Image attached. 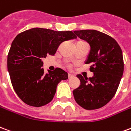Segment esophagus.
<instances>
[{"instance_id":"34e87169","label":"esophagus","mask_w":131,"mask_h":131,"mask_svg":"<svg viewBox=\"0 0 131 131\" xmlns=\"http://www.w3.org/2000/svg\"><path fill=\"white\" fill-rule=\"evenodd\" d=\"M74 77V75H72L71 73H68V78L70 79V78H72V77Z\"/></svg>"}]
</instances>
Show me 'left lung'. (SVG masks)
I'll use <instances>...</instances> for the list:
<instances>
[{"mask_svg":"<svg viewBox=\"0 0 131 131\" xmlns=\"http://www.w3.org/2000/svg\"><path fill=\"white\" fill-rule=\"evenodd\" d=\"M77 37L90 45L86 64L91 63L92 77L77 75L79 87L72 91L77 103L85 110L101 108L111 101L124 73L121 47L114 38L96 30H75Z\"/></svg>","mask_w":131,"mask_h":131,"instance_id":"1","label":"left lung"}]
</instances>
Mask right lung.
Returning a JSON list of instances; mask_svg holds the SVG:
<instances>
[{
	"instance_id": "obj_1",
	"label": "right lung",
	"mask_w": 131,
	"mask_h": 131,
	"mask_svg": "<svg viewBox=\"0 0 131 131\" xmlns=\"http://www.w3.org/2000/svg\"><path fill=\"white\" fill-rule=\"evenodd\" d=\"M77 38L72 31L33 28L16 36L7 56V70L14 90L28 105L41 107L52 101L57 85L68 79L57 68L45 73L42 59L54 55L60 44Z\"/></svg>"
}]
</instances>
